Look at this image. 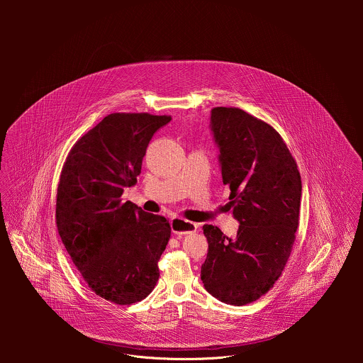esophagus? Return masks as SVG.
I'll use <instances>...</instances> for the list:
<instances>
[{"label":"esophagus","instance_id":"obj_1","mask_svg":"<svg viewBox=\"0 0 363 363\" xmlns=\"http://www.w3.org/2000/svg\"><path fill=\"white\" fill-rule=\"evenodd\" d=\"M170 226H172V232L174 235H187V233H191L194 230H197L199 225L194 223V222H190V220H186L183 218H172L170 219Z\"/></svg>","mask_w":363,"mask_h":363}]
</instances>
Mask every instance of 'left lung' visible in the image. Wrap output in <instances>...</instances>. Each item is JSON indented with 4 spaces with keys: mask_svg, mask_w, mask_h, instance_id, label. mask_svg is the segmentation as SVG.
<instances>
[{
    "mask_svg": "<svg viewBox=\"0 0 363 363\" xmlns=\"http://www.w3.org/2000/svg\"><path fill=\"white\" fill-rule=\"evenodd\" d=\"M211 130L219 148L228 207L239 220L236 238L204 225L208 255L201 281L223 303L243 306L281 277L299 226L302 180L278 131L238 107H213Z\"/></svg>",
    "mask_w": 363,
    "mask_h": 363,
    "instance_id": "left-lung-1",
    "label": "left lung"
}]
</instances>
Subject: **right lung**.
Instances as JSON below:
<instances>
[{"label":"right lung","mask_w":363,"mask_h":363,"mask_svg":"<svg viewBox=\"0 0 363 363\" xmlns=\"http://www.w3.org/2000/svg\"><path fill=\"white\" fill-rule=\"evenodd\" d=\"M170 116L111 113L67 156L57 189L55 223L65 250L98 296L117 305L145 299L159 279L169 220L123 203L137 183L156 131Z\"/></svg>","instance_id":"1"}]
</instances>
